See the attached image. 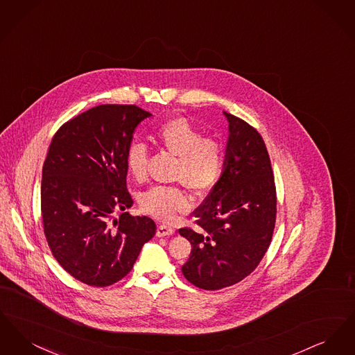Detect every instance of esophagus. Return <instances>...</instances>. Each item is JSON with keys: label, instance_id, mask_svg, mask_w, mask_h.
I'll return each instance as SVG.
<instances>
[{"label": "esophagus", "instance_id": "obj_1", "mask_svg": "<svg viewBox=\"0 0 355 355\" xmlns=\"http://www.w3.org/2000/svg\"><path fill=\"white\" fill-rule=\"evenodd\" d=\"M173 234H174V229L170 227V226L159 225V226L157 227V236H173Z\"/></svg>", "mask_w": 355, "mask_h": 355}]
</instances>
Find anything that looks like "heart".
Returning <instances> with one entry per match:
<instances>
[{
    "instance_id": "heart-1",
    "label": "heart",
    "mask_w": 355,
    "mask_h": 355,
    "mask_svg": "<svg viewBox=\"0 0 355 355\" xmlns=\"http://www.w3.org/2000/svg\"><path fill=\"white\" fill-rule=\"evenodd\" d=\"M154 141L178 158L175 180L194 193H205L220 180L225 154L217 141L205 138L187 119L164 122L153 135ZM149 150L144 142L135 141L126 152V165L135 180H144L148 170ZM142 210L161 220H173L178 213L190 209V198L180 186H154L141 197Z\"/></svg>"
}]
</instances>
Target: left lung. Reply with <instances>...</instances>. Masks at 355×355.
<instances>
[{"instance_id":"left-lung-1","label":"left lung","mask_w":355,"mask_h":355,"mask_svg":"<svg viewBox=\"0 0 355 355\" xmlns=\"http://www.w3.org/2000/svg\"><path fill=\"white\" fill-rule=\"evenodd\" d=\"M229 137L220 180L194 211L197 230L180 229L191 245L182 274L194 286L220 290L242 281L270 245L277 196L261 135L223 112Z\"/></svg>"}]
</instances>
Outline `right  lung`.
I'll return each mask as SVG.
<instances>
[{
    "mask_svg": "<svg viewBox=\"0 0 355 355\" xmlns=\"http://www.w3.org/2000/svg\"><path fill=\"white\" fill-rule=\"evenodd\" d=\"M149 117L135 105H100L64 123L51 139L41 182L44 233L57 262L89 286L122 279L155 234L152 218L125 211L133 205L126 152Z\"/></svg>",
    "mask_w": 355,
    "mask_h": 355,
    "instance_id": "right-lung-1",
    "label": "right lung"
}]
</instances>
